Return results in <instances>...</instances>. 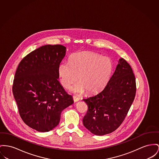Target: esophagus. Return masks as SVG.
<instances>
[{"mask_svg":"<svg viewBox=\"0 0 159 159\" xmlns=\"http://www.w3.org/2000/svg\"><path fill=\"white\" fill-rule=\"evenodd\" d=\"M73 99H74V101L75 102H78V101H80V98H77V97H76V96H73Z\"/></svg>","mask_w":159,"mask_h":159,"instance_id":"34e87169","label":"esophagus"}]
</instances>
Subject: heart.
Instances as JSON below:
<instances>
[{
	"label": "heart",
	"instance_id": "b5f03b06",
	"mask_svg": "<svg viewBox=\"0 0 159 159\" xmlns=\"http://www.w3.org/2000/svg\"><path fill=\"white\" fill-rule=\"evenodd\" d=\"M113 70L111 60L92 52L75 53L70 63L63 61L59 66L61 83L66 89L72 88L76 94H82L87 90L95 93L104 87L109 81Z\"/></svg>",
	"mask_w": 159,
	"mask_h": 159
}]
</instances>
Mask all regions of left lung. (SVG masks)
I'll list each match as a JSON object with an SVG mask.
<instances>
[{
	"label": "left lung",
	"instance_id": "obj_1",
	"mask_svg": "<svg viewBox=\"0 0 159 159\" xmlns=\"http://www.w3.org/2000/svg\"><path fill=\"white\" fill-rule=\"evenodd\" d=\"M136 92L135 76L130 65L120 58L116 70L103 90L83 101L88 110L83 122L92 133L103 136L119 127L130 108Z\"/></svg>",
	"mask_w": 159,
	"mask_h": 159
}]
</instances>
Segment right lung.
Wrapping results in <instances>:
<instances>
[{"mask_svg": "<svg viewBox=\"0 0 159 159\" xmlns=\"http://www.w3.org/2000/svg\"><path fill=\"white\" fill-rule=\"evenodd\" d=\"M63 45H44L25 57L16 70L12 93L23 121L40 132L57 127L64 109L74 103L60 83Z\"/></svg>", "mask_w": 159, "mask_h": 159, "instance_id": "obj_1", "label": "right lung"}]
</instances>
